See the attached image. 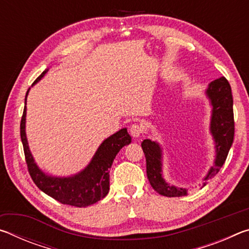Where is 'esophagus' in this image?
I'll return each instance as SVG.
<instances>
[{
    "label": "esophagus",
    "mask_w": 249,
    "mask_h": 249,
    "mask_svg": "<svg viewBox=\"0 0 249 249\" xmlns=\"http://www.w3.org/2000/svg\"><path fill=\"white\" fill-rule=\"evenodd\" d=\"M129 133H130V135H132V136L135 137V138L140 137L141 135H142V126H141L140 124H136V123L133 124V125L129 127Z\"/></svg>",
    "instance_id": "esophagus-1"
}]
</instances>
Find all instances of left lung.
Segmentation results:
<instances>
[{"mask_svg":"<svg viewBox=\"0 0 249 249\" xmlns=\"http://www.w3.org/2000/svg\"><path fill=\"white\" fill-rule=\"evenodd\" d=\"M206 98L210 101L212 107L210 121V133L214 141L215 159L213 166L210 167L208 174L202 181L201 188L208 183V181L215 176L222 166L224 165L227 155L234 141V113H233V96L231 89L224 77L215 79L210 82L205 90ZM142 148L146 157L147 177L159 195L175 197L188 196L187 188H179L170 184L162 176V147L158 142L144 140Z\"/></svg>","mask_w":249,"mask_h":249,"instance_id":"left-lung-1","label":"left lung"}]
</instances>
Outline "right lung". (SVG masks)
<instances>
[{"mask_svg": "<svg viewBox=\"0 0 249 249\" xmlns=\"http://www.w3.org/2000/svg\"><path fill=\"white\" fill-rule=\"evenodd\" d=\"M46 69L34 84L41 80L47 72ZM25 96V107L20 121V140L23 142L25 158L28 167L29 175L35 184L46 195L53 197L62 204H69L78 208H86L94 204L105 197L109 190V169L114 161L116 155L124 146L132 142V137L127 129L122 128L119 132L111 135L102 142L98 150L92 157L84 169L72 176L56 177L46 174L35 162L29 149L26 137V100L28 92Z\"/></svg>", "mask_w": 249, "mask_h": 249, "instance_id": "obj_1", "label": "right lung"}]
</instances>
